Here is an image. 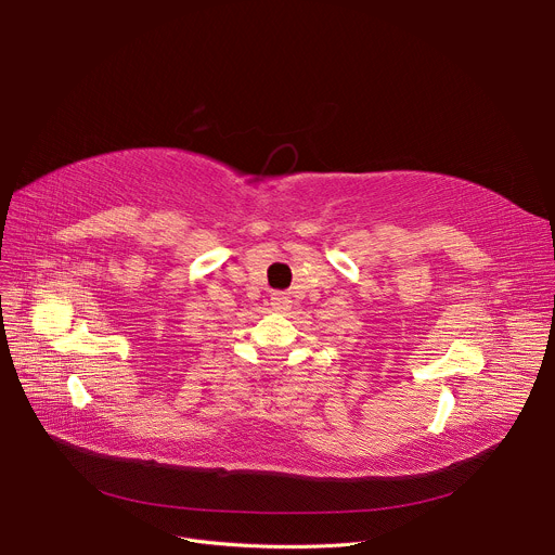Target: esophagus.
Returning a JSON list of instances; mask_svg holds the SVG:
<instances>
[{"label":"esophagus","instance_id":"1","mask_svg":"<svg viewBox=\"0 0 555 555\" xmlns=\"http://www.w3.org/2000/svg\"><path fill=\"white\" fill-rule=\"evenodd\" d=\"M270 306H272L274 310L283 312V310H287V308H289V297H285L283 293H274V295L270 297Z\"/></svg>","mask_w":555,"mask_h":555}]
</instances>
